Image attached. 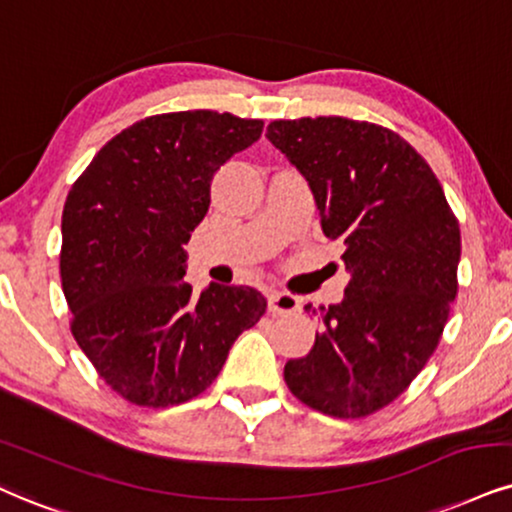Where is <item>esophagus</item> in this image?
Returning a JSON list of instances; mask_svg holds the SVG:
<instances>
[{"mask_svg":"<svg viewBox=\"0 0 512 512\" xmlns=\"http://www.w3.org/2000/svg\"><path fill=\"white\" fill-rule=\"evenodd\" d=\"M301 308L299 299L287 292H270L268 294V311L273 315H292Z\"/></svg>","mask_w":512,"mask_h":512,"instance_id":"1","label":"esophagus"}]
</instances>
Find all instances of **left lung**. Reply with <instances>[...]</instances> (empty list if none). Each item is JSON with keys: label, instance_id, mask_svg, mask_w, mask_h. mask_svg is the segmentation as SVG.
<instances>
[{"label": "left lung", "instance_id": "obj_1", "mask_svg": "<svg viewBox=\"0 0 512 512\" xmlns=\"http://www.w3.org/2000/svg\"><path fill=\"white\" fill-rule=\"evenodd\" d=\"M266 137L311 187L351 280L285 382L306 406L365 418L403 394L437 349L458 294L460 227L437 175L403 137L342 116L273 121Z\"/></svg>", "mask_w": 512, "mask_h": 512}]
</instances>
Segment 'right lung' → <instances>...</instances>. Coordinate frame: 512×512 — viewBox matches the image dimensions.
<instances>
[{"mask_svg":"<svg viewBox=\"0 0 512 512\" xmlns=\"http://www.w3.org/2000/svg\"><path fill=\"white\" fill-rule=\"evenodd\" d=\"M261 132L263 121L232 113L149 116L106 142L68 192L61 285L71 332L130 403L168 408L199 396L266 313L254 287L211 282L194 294L182 280L213 175Z\"/></svg>","mask_w":512,"mask_h":512,"instance_id":"obj_1","label":"right lung"}]
</instances>
